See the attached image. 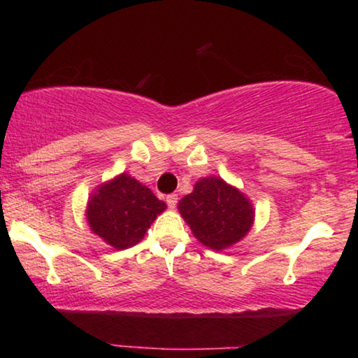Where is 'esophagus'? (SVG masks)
Masks as SVG:
<instances>
[{
	"mask_svg": "<svg viewBox=\"0 0 358 358\" xmlns=\"http://www.w3.org/2000/svg\"><path fill=\"white\" fill-rule=\"evenodd\" d=\"M166 203H168L169 208H176V205H178V194H171L166 197Z\"/></svg>",
	"mask_w": 358,
	"mask_h": 358,
	"instance_id": "34e87169",
	"label": "esophagus"
}]
</instances>
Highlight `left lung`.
<instances>
[{"label":"left lung","instance_id":"8db88e82","mask_svg":"<svg viewBox=\"0 0 358 358\" xmlns=\"http://www.w3.org/2000/svg\"><path fill=\"white\" fill-rule=\"evenodd\" d=\"M179 212L195 238L217 251L244 238L254 218L249 200L218 178L200 179L179 202Z\"/></svg>","mask_w":358,"mask_h":358}]
</instances>
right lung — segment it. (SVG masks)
I'll use <instances>...</instances> for the list:
<instances>
[{
    "instance_id": "obj_1",
    "label": "right lung",
    "mask_w": 358,
    "mask_h": 358,
    "mask_svg": "<svg viewBox=\"0 0 358 358\" xmlns=\"http://www.w3.org/2000/svg\"><path fill=\"white\" fill-rule=\"evenodd\" d=\"M166 203L129 174H120L102 184L87 205V222L92 231L115 249L135 246L143 239Z\"/></svg>"
}]
</instances>
